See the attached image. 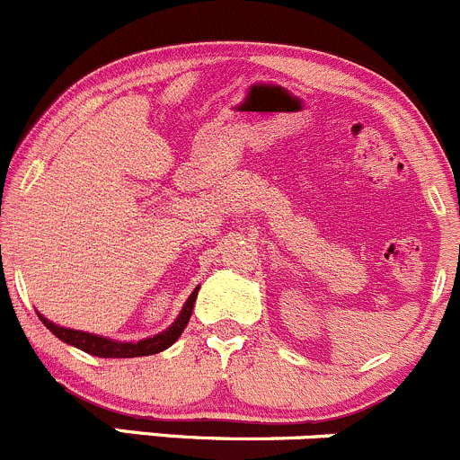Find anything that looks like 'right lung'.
<instances>
[{"mask_svg":"<svg viewBox=\"0 0 460 460\" xmlns=\"http://www.w3.org/2000/svg\"><path fill=\"white\" fill-rule=\"evenodd\" d=\"M197 292L199 288H195L188 301L183 303L181 307V314L174 319V323L170 325L168 330L164 332L150 336V339L144 341H137V343H124V341H115V339H106V336H99V334H90V332H82V330H70V328H61V325H55L53 321H49L46 316L40 314L41 323L53 332L57 339L64 341V343L75 345V348L84 349V352L93 354V357H102V358H132V357H150V354H157L164 352L165 348L174 343L183 332V328L188 325L192 314V307H195L197 301Z\"/></svg>","mask_w":460,"mask_h":460,"instance_id":"right-lung-1","label":"right lung"}]
</instances>
